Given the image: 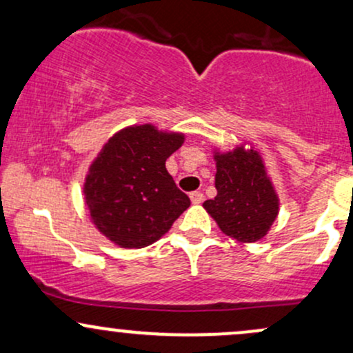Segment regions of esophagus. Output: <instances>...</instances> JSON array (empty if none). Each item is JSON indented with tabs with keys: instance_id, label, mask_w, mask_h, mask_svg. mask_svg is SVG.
Here are the masks:
<instances>
[{
	"instance_id": "34e87169",
	"label": "esophagus",
	"mask_w": 353,
	"mask_h": 353,
	"mask_svg": "<svg viewBox=\"0 0 353 353\" xmlns=\"http://www.w3.org/2000/svg\"><path fill=\"white\" fill-rule=\"evenodd\" d=\"M190 201H192V204H201L202 201H204V194L199 192V190H194V192H190Z\"/></svg>"
}]
</instances>
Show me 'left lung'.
I'll list each match as a JSON object with an SVG mask.
<instances>
[{"label":"left lung","instance_id":"left-lung-1","mask_svg":"<svg viewBox=\"0 0 353 353\" xmlns=\"http://www.w3.org/2000/svg\"><path fill=\"white\" fill-rule=\"evenodd\" d=\"M217 196L202 208L225 236L239 242L265 237L279 216V196L267 174L261 152L250 145L232 151L214 149Z\"/></svg>","mask_w":353,"mask_h":353}]
</instances>
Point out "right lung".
<instances>
[{
	"instance_id": "obj_1",
	"label": "right lung",
	"mask_w": 353,
	"mask_h": 353,
	"mask_svg": "<svg viewBox=\"0 0 353 353\" xmlns=\"http://www.w3.org/2000/svg\"><path fill=\"white\" fill-rule=\"evenodd\" d=\"M184 134L152 124L128 125L103 145L84 179L89 219L109 241L143 249L159 241L190 205L165 169Z\"/></svg>"
}]
</instances>
